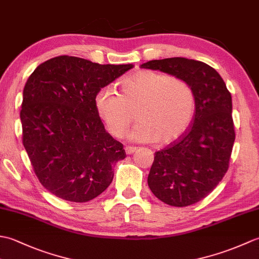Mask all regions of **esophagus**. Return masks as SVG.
I'll return each instance as SVG.
<instances>
[{
  "label": "esophagus",
  "instance_id": "1",
  "mask_svg": "<svg viewBox=\"0 0 259 259\" xmlns=\"http://www.w3.org/2000/svg\"><path fill=\"white\" fill-rule=\"evenodd\" d=\"M124 150H125L126 155H133V153L137 150V148H135V147H125Z\"/></svg>",
  "mask_w": 259,
  "mask_h": 259
}]
</instances>
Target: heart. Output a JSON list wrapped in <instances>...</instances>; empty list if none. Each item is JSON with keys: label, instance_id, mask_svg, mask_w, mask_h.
I'll return each instance as SVG.
<instances>
[{"label": "heart", "instance_id": "1", "mask_svg": "<svg viewBox=\"0 0 259 259\" xmlns=\"http://www.w3.org/2000/svg\"><path fill=\"white\" fill-rule=\"evenodd\" d=\"M95 104L99 117L115 138H121L137 120L128 138L135 142L167 145L188 129L196 109L192 87L178 76L141 70L121 82V95L107 85L98 91Z\"/></svg>", "mask_w": 259, "mask_h": 259}]
</instances>
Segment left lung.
Instances as JSON below:
<instances>
[{"label": "left lung", "instance_id": "obj_1", "mask_svg": "<svg viewBox=\"0 0 259 259\" xmlns=\"http://www.w3.org/2000/svg\"><path fill=\"white\" fill-rule=\"evenodd\" d=\"M140 68L178 76L194 89L191 125L155 153L148 176V186L158 199L175 207L192 205L210 194L228 170L235 141L232 95L221 74L197 60H152Z\"/></svg>", "mask_w": 259, "mask_h": 259}]
</instances>
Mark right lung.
<instances>
[{
    "mask_svg": "<svg viewBox=\"0 0 259 259\" xmlns=\"http://www.w3.org/2000/svg\"><path fill=\"white\" fill-rule=\"evenodd\" d=\"M134 64H99L61 56L33 71L20 113L23 146L42 186L73 202L92 200L112 183L122 144L108 134L95 98Z\"/></svg>",
    "mask_w": 259,
    "mask_h": 259,
    "instance_id": "add662e5",
    "label": "right lung"
}]
</instances>
